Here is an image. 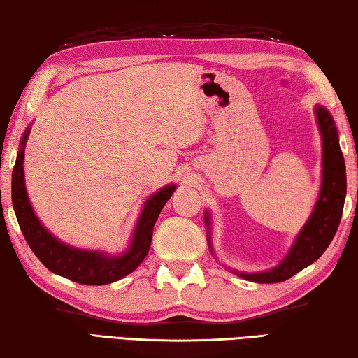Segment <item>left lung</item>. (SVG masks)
Returning <instances> with one entry per match:
<instances>
[{
  "instance_id": "1",
  "label": "left lung",
  "mask_w": 358,
  "mask_h": 358,
  "mask_svg": "<svg viewBox=\"0 0 358 358\" xmlns=\"http://www.w3.org/2000/svg\"><path fill=\"white\" fill-rule=\"evenodd\" d=\"M315 117L322 134V186L320 194L309 220L306 221L303 229L294 239L290 252L275 268L264 272H241L234 274L242 279L257 283H277L290 279L299 271L308 268L309 264L322 257V253L330 245L336 234L339 221L343 217L345 191V164L343 151L339 148L338 130L328 110L317 105ZM207 229L210 228V215L206 213ZM212 247V242L208 241ZM212 250V248H210Z\"/></svg>"
}]
</instances>
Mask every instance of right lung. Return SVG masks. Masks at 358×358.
<instances>
[{
  "label": "right lung",
  "instance_id": "1",
  "mask_svg": "<svg viewBox=\"0 0 358 358\" xmlns=\"http://www.w3.org/2000/svg\"><path fill=\"white\" fill-rule=\"evenodd\" d=\"M28 135H30V127L25 130L24 137L20 140V148L17 151L13 170V206L20 229L33 253L50 272L66 277L73 282L83 283V285H106V283L116 282L134 272L148 255L152 228H155L161 210L172 197L173 191L177 189V185L164 186L145 202L132 239H130V245L124 253L113 257V255L103 252H90L70 247L55 239L44 228L28 201L24 177V156Z\"/></svg>",
  "mask_w": 358,
  "mask_h": 358
}]
</instances>
